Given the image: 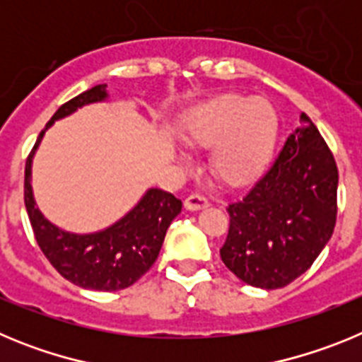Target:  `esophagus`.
<instances>
[{"mask_svg":"<svg viewBox=\"0 0 362 362\" xmlns=\"http://www.w3.org/2000/svg\"><path fill=\"white\" fill-rule=\"evenodd\" d=\"M209 206V201L206 197L201 196V194H190V196L185 199V209L187 210H201Z\"/></svg>","mask_w":362,"mask_h":362,"instance_id":"obj_1","label":"esophagus"}]
</instances>
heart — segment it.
Returning a JSON list of instances; mask_svg holds the SVG:
<instances>
[{"instance_id":"obj_1","label":"heart","mask_w":362,"mask_h":362,"mask_svg":"<svg viewBox=\"0 0 362 362\" xmlns=\"http://www.w3.org/2000/svg\"><path fill=\"white\" fill-rule=\"evenodd\" d=\"M276 134L270 103L243 95H223L197 108L185 129L190 145L214 146V170L228 185L248 183L263 170Z\"/></svg>"}]
</instances>
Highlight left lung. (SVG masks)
<instances>
[{
	"label": "left lung",
	"mask_w": 362,
	"mask_h": 362,
	"mask_svg": "<svg viewBox=\"0 0 362 362\" xmlns=\"http://www.w3.org/2000/svg\"><path fill=\"white\" fill-rule=\"evenodd\" d=\"M339 172L306 114L272 166L241 201L228 204L221 259L243 283L283 288L303 276L334 233Z\"/></svg>",
	"instance_id": "obj_1"
}]
</instances>
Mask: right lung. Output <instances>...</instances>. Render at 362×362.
Masks as SVG:
<instances>
[{"label": "right lung", "instance_id": "add662e5", "mask_svg": "<svg viewBox=\"0 0 362 362\" xmlns=\"http://www.w3.org/2000/svg\"><path fill=\"white\" fill-rule=\"evenodd\" d=\"M103 99H107V85L92 86L57 108L41 130L25 165V209L41 252L66 281L81 288L116 292L129 288L156 263L166 230L181 212V199L161 188H150L123 219L108 228L95 233H70L45 219L30 187L32 156L45 130L52 127L54 121Z\"/></svg>", "mask_w": 362, "mask_h": 362}]
</instances>
